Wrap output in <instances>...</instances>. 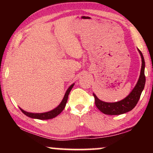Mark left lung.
<instances>
[{
	"label": "left lung",
	"mask_w": 153,
	"mask_h": 153,
	"mask_svg": "<svg viewBox=\"0 0 153 153\" xmlns=\"http://www.w3.org/2000/svg\"><path fill=\"white\" fill-rule=\"evenodd\" d=\"M138 51L142 59L140 75L138 82L136 84L135 87L134 88L132 91L129 93L128 97H126L124 99L118 102H106L98 99L97 96L93 94V96L94 97L96 106H97L98 109L104 114L110 115H117L126 113L128 111L132 110L138 103L140 98L142 90H144L145 82H146V78H145L144 76V59L142 52L139 49H138Z\"/></svg>",
	"instance_id": "8db88e82"
}]
</instances>
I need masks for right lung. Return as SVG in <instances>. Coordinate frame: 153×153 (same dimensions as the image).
I'll return each mask as SVG.
<instances>
[{
    "mask_svg": "<svg viewBox=\"0 0 153 153\" xmlns=\"http://www.w3.org/2000/svg\"><path fill=\"white\" fill-rule=\"evenodd\" d=\"M74 84H71V86L69 87V88L67 89V90L65 92V95H64V97L63 98V100H62L61 102L59 104L58 107H56L55 108H54L53 110L48 111V112L41 113H29V112L25 111L24 110H23L21 108H19L20 110L22 111V112L23 113L25 114L26 116H27V117L33 118V119H38V120H50V119L55 118L58 115H59V114H60L64 109V108L66 105L67 99H68V96H69V92H70L71 90L72 89V88L74 87Z\"/></svg>",
    "mask_w": 153,
    "mask_h": 153,
    "instance_id": "add662e5",
    "label": "right lung"
}]
</instances>
